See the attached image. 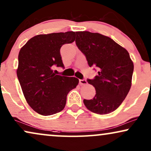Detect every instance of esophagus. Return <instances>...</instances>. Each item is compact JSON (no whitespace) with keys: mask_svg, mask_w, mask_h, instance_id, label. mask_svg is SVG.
<instances>
[{"mask_svg":"<svg viewBox=\"0 0 151 151\" xmlns=\"http://www.w3.org/2000/svg\"><path fill=\"white\" fill-rule=\"evenodd\" d=\"M79 83L81 85H86L87 81L86 79H79Z\"/></svg>","mask_w":151,"mask_h":151,"instance_id":"1","label":"esophagus"}]
</instances>
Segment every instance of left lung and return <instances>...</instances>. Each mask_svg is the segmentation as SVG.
Here are the masks:
<instances>
[{
    "label": "left lung",
    "mask_w": 151,
    "mask_h": 151,
    "mask_svg": "<svg viewBox=\"0 0 151 151\" xmlns=\"http://www.w3.org/2000/svg\"><path fill=\"white\" fill-rule=\"evenodd\" d=\"M76 45L86 56L90 67L98 68V74L88 83L95 87L92 100H83L88 109L107 114L121 104L132 86L134 64L126 49L111 38L98 33L76 32Z\"/></svg>",
    "instance_id": "obj_1"
}]
</instances>
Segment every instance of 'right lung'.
Listing matches in <instances>:
<instances>
[{"mask_svg": "<svg viewBox=\"0 0 151 151\" xmlns=\"http://www.w3.org/2000/svg\"><path fill=\"white\" fill-rule=\"evenodd\" d=\"M75 32L37 35L30 38L19 53L17 74L26 102L43 116L65 108L67 95L79 83L76 77L57 75L53 68L63 67L60 49L75 40Z\"/></svg>", "mask_w": 151, "mask_h": 151, "instance_id": "right-lung-1", "label": "right lung"}]
</instances>
